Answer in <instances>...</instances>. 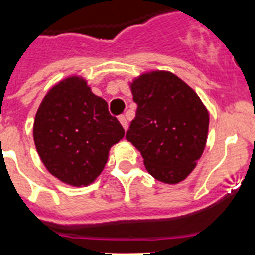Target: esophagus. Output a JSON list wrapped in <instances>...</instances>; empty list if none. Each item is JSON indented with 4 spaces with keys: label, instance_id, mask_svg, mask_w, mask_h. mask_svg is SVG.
I'll list each match as a JSON object with an SVG mask.
<instances>
[{
    "label": "esophagus",
    "instance_id": "esophagus-1",
    "mask_svg": "<svg viewBox=\"0 0 255 255\" xmlns=\"http://www.w3.org/2000/svg\"><path fill=\"white\" fill-rule=\"evenodd\" d=\"M119 122H120V124L123 126L124 131H127V129H128V122H127V119H126V116L120 115L119 116Z\"/></svg>",
    "mask_w": 255,
    "mask_h": 255
}]
</instances>
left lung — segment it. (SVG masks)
Segmentation results:
<instances>
[{
	"instance_id": "8db88e82",
	"label": "left lung",
	"mask_w": 255,
	"mask_h": 255,
	"mask_svg": "<svg viewBox=\"0 0 255 255\" xmlns=\"http://www.w3.org/2000/svg\"><path fill=\"white\" fill-rule=\"evenodd\" d=\"M137 104L126 139L137 148L148 173L165 184L185 180L201 157L209 112L196 92L169 71H152L131 83Z\"/></svg>"
}]
</instances>
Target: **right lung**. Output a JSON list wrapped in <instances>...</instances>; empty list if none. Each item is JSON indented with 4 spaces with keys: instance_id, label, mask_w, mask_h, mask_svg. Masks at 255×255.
I'll use <instances>...</instances> for the list:
<instances>
[{
    "instance_id": "add662e5",
    "label": "right lung",
    "mask_w": 255,
    "mask_h": 255,
    "mask_svg": "<svg viewBox=\"0 0 255 255\" xmlns=\"http://www.w3.org/2000/svg\"><path fill=\"white\" fill-rule=\"evenodd\" d=\"M33 136L50 173L69 185L86 186L102 173L124 129L83 78L69 77L50 88L39 104Z\"/></svg>"
}]
</instances>
